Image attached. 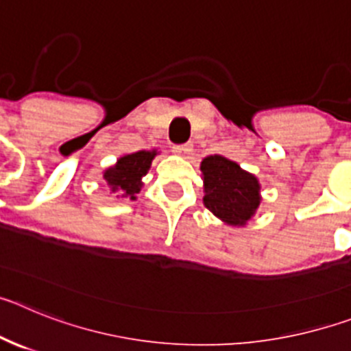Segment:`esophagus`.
Instances as JSON below:
<instances>
[{"label": "esophagus", "mask_w": 351, "mask_h": 351, "mask_svg": "<svg viewBox=\"0 0 351 351\" xmlns=\"http://www.w3.org/2000/svg\"><path fill=\"white\" fill-rule=\"evenodd\" d=\"M172 151L176 154H179V156H186V154L191 153V144H178V145H173Z\"/></svg>", "instance_id": "obj_1"}]
</instances>
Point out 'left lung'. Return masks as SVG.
Segmentation results:
<instances>
[{
	"mask_svg": "<svg viewBox=\"0 0 351 351\" xmlns=\"http://www.w3.org/2000/svg\"><path fill=\"white\" fill-rule=\"evenodd\" d=\"M206 197L204 204L228 225H244L260 204L255 176L244 172L235 161L214 154L202 161Z\"/></svg>",
	"mask_w": 351,
	"mask_h": 351,
	"instance_id": "1",
	"label": "left lung"
}]
</instances>
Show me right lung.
<instances>
[{"instance_id": "1", "label": "right lung", "mask_w": 351, "mask_h": 351, "mask_svg": "<svg viewBox=\"0 0 351 351\" xmlns=\"http://www.w3.org/2000/svg\"><path fill=\"white\" fill-rule=\"evenodd\" d=\"M154 154L156 151H138V153L126 154L112 169L105 170L104 179L112 188L114 193L135 198V195L141 191V179L147 173Z\"/></svg>"}]
</instances>
